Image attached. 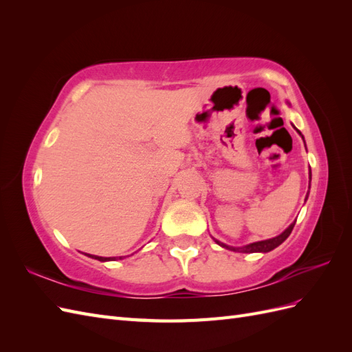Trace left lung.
I'll use <instances>...</instances> for the list:
<instances>
[{
	"label": "left lung",
	"instance_id": "1",
	"mask_svg": "<svg viewBox=\"0 0 352 352\" xmlns=\"http://www.w3.org/2000/svg\"><path fill=\"white\" fill-rule=\"evenodd\" d=\"M298 133L301 135V132L298 131ZM302 136V135H301ZM304 140V138H302ZM310 179H311V172H310ZM308 197V195H307ZM294 226H295V221L292 223V225L287 228V229H285L279 236H274V238H272V239H265V241H258V242H254V243H250V245H245V247H239V248H236V247H229V245H226V243H223V242H220V241H217V239H214L216 241V243H219L220 247H223V248H226V250H230V251H239V252H269V251H272V250H274L276 247H279V245L291 235V232H292V229H294Z\"/></svg>",
	"mask_w": 352,
	"mask_h": 352
}]
</instances>
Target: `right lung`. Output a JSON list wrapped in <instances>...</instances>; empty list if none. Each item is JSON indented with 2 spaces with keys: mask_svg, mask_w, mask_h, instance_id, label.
Instances as JSON below:
<instances>
[{
  "mask_svg": "<svg viewBox=\"0 0 352 352\" xmlns=\"http://www.w3.org/2000/svg\"><path fill=\"white\" fill-rule=\"evenodd\" d=\"M88 257H91V258H95V260H98V261H111V260H116V257H98V255H91V254H87ZM120 260H122V257H119Z\"/></svg>",
  "mask_w": 352,
  "mask_h": 352,
  "instance_id": "right-lung-1",
  "label": "right lung"
}]
</instances>
